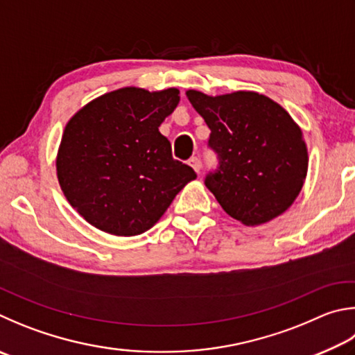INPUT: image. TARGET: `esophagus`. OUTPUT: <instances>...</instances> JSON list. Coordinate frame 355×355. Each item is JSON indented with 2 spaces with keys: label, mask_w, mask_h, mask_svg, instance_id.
<instances>
[{
  "label": "esophagus",
  "mask_w": 355,
  "mask_h": 355,
  "mask_svg": "<svg viewBox=\"0 0 355 355\" xmlns=\"http://www.w3.org/2000/svg\"><path fill=\"white\" fill-rule=\"evenodd\" d=\"M189 166L198 173L200 169H202V161H200L197 157H191L189 158Z\"/></svg>",
  "instance_id": "34e87169"
}]
</instances>
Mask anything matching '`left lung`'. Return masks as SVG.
<instances>
[{"label":"left lung","instance_id":"left-lung-1","mask_svg":"<svg viewBox=\"0 0 355 355\" xmlns=\"http://www.w3.org/2000/svg\"><path fill=\"white\" fill-rule=\"evenodd\" d=\"M186 96L211 130L208 146L218 166L205 184L225 212L253 227L288 209L309 164L302 132L292 116L254 92L208 96L189 89Z\"/></svg>","mask_w":355,"mask_h":355}]
</instances>
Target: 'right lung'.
Returning <instances> with one entry per match:
<instances>
[{"label":"right lung","instance_id":"add662e5","mask_svg":"<svg viewBox=\"0 0 355 355\" xmlns=\"http://www.w3.org/2000/svg\"><path fill=\"white\" fill-rule=\"evenodd\" d=\"M180 102L177 88L125 87L77 112L57 153V177L73 208L101 231L137 236L150 230L197 177L173 159L158 127Z\"/></svg>","mask_w":355,"mask_h":355}]
</instances>
